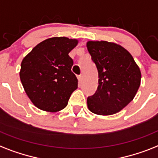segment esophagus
<instances>
[{
    "label": "esophagus",
    "instance_id": "34e87169",
    "mask_svg": "<svg viewBox=\"0 0 158 158\" xmlns=\"http://www.w3.org/2000/svg\"><path fill=\"white\" fill-rule=\"evenodd\" d=\"M77 78H78V80H79V83H81V82H82V79H83V77H82V75H78V76H77Z\"/></svg>",
    "mask_w": 158,
    "mask_h": 158
}]
</instances>
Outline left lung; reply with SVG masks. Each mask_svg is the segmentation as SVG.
Returning <instances> with one entry per match:
<instances>
[{
	"mask_svg": "<svg viewBox=\"0 0 158 158\" xmlns=\"http://www.w3.org/2000/svg\"><path fill=\"white\" fill-rule=\"evenodd\" d=\"M86 45L99 76L97 92L87 101L88 110L98 115L114 114L134 99L140 85V70L120 44L89 40Z\"/></svg>",
	"mask_w": 158,
	"mask_h": 158,
	"instance_id": "left-lung-1",
	"label": "left lung"
}]
</instances>
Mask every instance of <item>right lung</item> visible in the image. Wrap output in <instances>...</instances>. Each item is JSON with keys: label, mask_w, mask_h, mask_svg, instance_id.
<instances>
[{"label": "right lung", "mask_w": 158, "mask_h": 158, "mask_svg": "<svg viewBox=\"0 0 158 158\" xmlns=\"http://www.w3.org/2000/svg\"><path fill=\"white\" fill-rule=\"evenodd\" d=\"M77 39L51 37L38 44L24 57L19 72L26 94L35 107L57 112L67 106L70 95L78 88V79L71 71L69 52Z\"/></svg>", "instance_id": "obj_1"}]
</instances>
